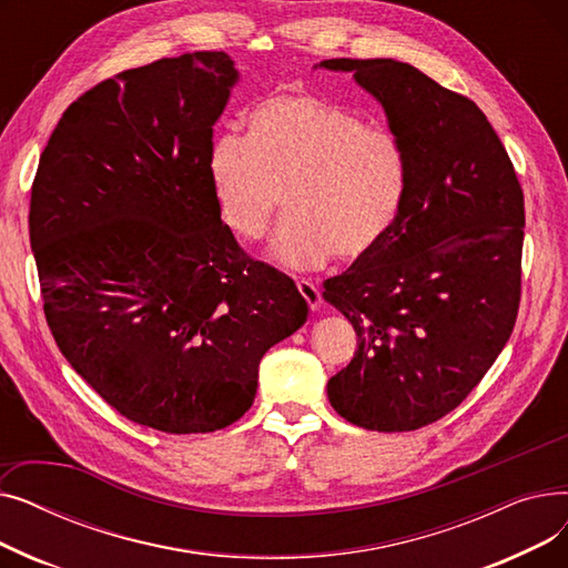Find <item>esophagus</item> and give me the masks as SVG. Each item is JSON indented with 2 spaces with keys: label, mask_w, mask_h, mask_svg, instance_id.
Returning a JSON list of instances; mask_svg holds the SVG:
<instances>
[{
  "label": "esophagus",
  "mask_w": 568,
  "mask_h": 568,
  "mask_svg": "<svg viewBox=\"0 0 568 568\" xmlns=\"http://www.w3.org/2000/svg\"><path fill=\"white\" fill-rule=\"evenodd\" d=\"M296 287H300V292H302L304 300L308 302V308H311V311H317V308L322 306V294H320V290H317L315 283L302 278V281H296Z\"/></svg>",
  "instance_id": "obj_1"
}]
</instances>
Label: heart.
Masks as SVG:
<instances>
[{
  "mask_svg": "<svg viewBox=\"0 0 568 568\" xmlns=\"http://www.w3.org/2000/svg\"><path fill=\"white\" fill-rule=\"evenodd\" d=\"M206 172L221 221L257 242L278 219L274 255L296 268L368 255L394 227L409 165L396 135L311 94H278L257 103L246 138L219 135Z\"/></svg>",
  "mask_w": 568,
  "mask_h": 568,
  "instance_id": "1",
  "label": "heart"
}]
</instances>
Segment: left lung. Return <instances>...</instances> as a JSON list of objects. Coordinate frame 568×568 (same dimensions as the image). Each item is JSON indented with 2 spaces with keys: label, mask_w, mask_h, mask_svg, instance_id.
Instances as JSON below:
<instances>
[{
  "label": "left lung",
  "mask_w": 568,
  "mask_h": 568,
  "mask_svg": "<svg viewBox=\"0 0 568 568\" xmlns=\"http://www.w3.org/2000/svg\"><path fill=\"white\" fill-rule=\"evenodd\" d=\"M384 105L409 165L400 214L322 296L354 326L326 394L345 422L424 428L456 409L509 341L520 306L525 197L471 99L396 59H326Z\"/></svg>",
  "instance_id": "left-lung-1"
}]
</instances>
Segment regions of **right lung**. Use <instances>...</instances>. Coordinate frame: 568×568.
<instances>
[{"instance_id":"right-lung-1","label":"right lung","mask_w":568,"mask_h":568,"mask_svg":"<svg viewBox=\"0 0 568 568\" xmlns=\"http://www.w3.org/2000/svg\"><path fill=\"white\" fill-rule=\"evenodd\" d=\"M234 82L221 50L99 82L59 119L29 200L57 347L110 407L172 435L242 419L264 352L308 315L219 214L206 156Z\"/></svg>"}]
</instances>
